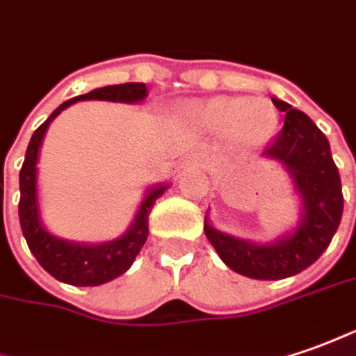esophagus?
I'll list each match as a JSON object with an SVG mask.
<instances>
[{"instance_id": "obj_1", "label": "esophagus", "mask_w": 356, "mask_h": 356, "mask_svg": "<svg viewBox=\"0 0 356 356\" xmlns=\"http://www.w3.org/2000/svg\"><path fill=\"white\" fill-rule=\"evenodd\" d=\"M193 158L197 159V161H207V159H209V156H207L204 152H197V154H193Z\"/></svg>"}]
</instances>
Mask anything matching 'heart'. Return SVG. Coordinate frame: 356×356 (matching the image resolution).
I'll use <instances>...</instances> for the list:
<instances>
[{
    "label": "heart",
    "mask_w": 356,
    "mask_h": 356,
    "mask_svg": "<svg viewBox=\"0 0 356 356\" xmlns=\"http://www.w3.org/2000/svg\"><path fill=\"white\" fill-rule=\"evenodd\" d=\"M193 115L210 130L232 128L241 142H261L277 127V111L265 99L218 97L197 105Z\"/></svg>",
    "instance_id": "1"
}]
</instances>
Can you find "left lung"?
<instances>
[{"mask_svg": "<svg viewBox=\"0 0 356 356\" xmlns=\"http://www.w3.org/2000/svg\"><path fill=\"white\" fill-rule=\"evenodd\" d=\"M284 113V124L265 147L263 156L284 163L294 179L304 214L294 234L269 245H255L212 228L204 218V234L220 259L243 277L279 280L294 277L320 259L343 216L339 169L331 158L330 142L308 115L273 99Z\"/></svg>", "mask_w": 356, "mask_h": 356, "instance_id": "1", "label": "left lung"}]
</instances>
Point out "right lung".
<instances>
[{
  "label": "right lung",
  "instance_id": "add662e5",
  "mask_svg": "<svg viewBox=\"0 0 356 356\" xmlns=\"http://www.w3.org/2000/svg\"><path fill=\"white\" fill-rule=\"evenodd\" d=\"M146 95L147 91L144 83H120V86L99 87L86 95L74 97L66 103H62L46 118L44 122L36 128L29 142L25 161L19 171V188H21L19 222H21V229H23V236L31 253L40 263V267L60 282L74 284V286H99L127 273L136 259L142 245L146 243L147 216L152 212V207L163 195L168 185H158L147 191L134 224L118 239L99 243V245H81V243H72V241L54 238L42 228L40 218H38V204H36V159H38V147H40L46 128L64 108L77 101L101 99V101H118V103H138L146 99Z\"/></svg>",
  "mask_w": 356,
  "mask_h": 356
}]
</instances>
